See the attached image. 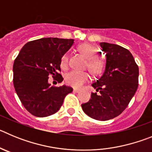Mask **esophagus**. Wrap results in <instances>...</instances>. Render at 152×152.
<instances>
[{
    "instance_id": "34e87169",
    "label": "esophagus",
    "mask_w": 152,
    "mask_h": 152,
    "mask_svg": "<svg viewBox=\"0 0 152 152\" xmlns=\"http://www.w3.org/2000/svg\"><path fill=\"white\" fill-rule=\"evenodd\" d=\"M80 89H77V88H74V90H73L74 92H75V93L80 92Z\"/></svg>"
}]
</instances>
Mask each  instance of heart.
<instances>
[{"mask_svg": "<svg viewBox=\"0 0 152 152\" xmlns=\"http://www.w3.org/2000/svg\"><path fill=\"white\" fill-rule=\"evenodd\" d=\"M81 54L88 59L86 67H88L90 72L94 75H99L102 72L104 67V61L98 58L99 51L94 45L91 44H82L78 47ZM68 64V55L64 54L61 57V67L66 68ZM90 79V75L87 72L72 71L65 76V81L68 85L75 88H80Z\"/></svg>", "mask_w": 152, "mask_h": 152, "instance_id": "b5f03b06", "label": "heart"}]
</instances>
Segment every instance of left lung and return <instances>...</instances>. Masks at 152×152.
Wrapping results in <instances>:
<instances>
[{
	"label": "left lung",
	"mask_w": 152,
	"mask_h": 152,
	"mask_svg": "<svg viewBox=\"0 0 152 152\" xmlns=\"http://www.w3.org/2000/svg\"><path fill=\"white\" fill-rule=\"evenodd\" d=\"M106 53L104 73L92 86L96 93L81 107L88 116L105 121L121 114L133 97L139 85V67L128 49L116 44L100 42Z\"/></svg>",
	"instance_id": "obj_1"
}]
</instances>
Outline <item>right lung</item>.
Masks as SVG:
<instances>
[{"instance_id": "right-lung-1", "label": "right lung", "mask_w": 152, "mask_h": 152, "mask_svg": "<svg viewBox=\"0 0 152 152\" xmlns=\"http://www.w3.org/2000/svg\"><path fill=\"white\" fill-rule=\"evenodd\" d=\"M74 39L42 38L24 45L13 63V86L28 112L37 117L56 113L73 89L66 85L51 86L52 75L61 83V57L72 47ZM58 77V79H56Z\"/></svg>"}]
</instances>
